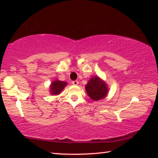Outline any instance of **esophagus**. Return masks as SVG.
Masks as SVG:
<instances>
[{
	"label": "esophagus",
	"mask_w": 158,
	"mask_h": 158,
	"mask_svg": "<svg viewBox=\"0 0 158 158\" xmlns=\"http://www.w3.org/2000/svg\"><path fill=\"white\" fill-rule=\"evenodd\" d=\"M73 85H78L79 84V81H73Z\"/></svg>",
	"instance_id": "obj_1"
}]
</instances>
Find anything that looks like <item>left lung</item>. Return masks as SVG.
<instances>
[{
    "mask_svg": "<svg viewBox=\"0 0 158 158\" xmlns=\"http://www.w3.org/2000/svg\"><path fill=\"white\" fill-rule=\"evenodd\" d=\"M85 89L90 98L94 101L104 99L109 92L108 85L98 76H94L90 78L85 85Z\"/></svg>",
    "mask_w": 158,
    "mask_h": 158,
    "instance_id": "left-lung-1",
    "label": "left lung"
}]
</instances>
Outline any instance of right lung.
<instances>
[{"label":"right lung","instance_id":"obj_1","mask_svg":"<svg viewBox=\"0 0 158 158\" xmlns=\"http://www.w3.org/2000/svg\"><path fill=\"white\" fill-rule=\"evenodd\" d=\"M67 85H68V83L66 81H62L58 79L55 80L51 83L49 85V92L52 95H59Z\"/></svg>","mask_w":158,"mask_h":158}]
</instances>
